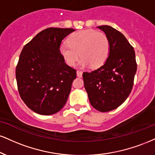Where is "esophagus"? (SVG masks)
Listing matches in <instances>:
<instances>
[{
  "mask_svg": "<svg viewBox=\"0 0 155 155\" xmlns=\"http://www.w3.org/2000/svg\"><path fill=\"white\" fill-rule=\"evenodd\" d=\"M82 71H76V75H77L78 77H81L82 76Z\"/></svg>",
  "mask_w": 155,
  "mask_h": 155,
  "instance_id": "1",
  "label": "esophagus"
}]
</instances>
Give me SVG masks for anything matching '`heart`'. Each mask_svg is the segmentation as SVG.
Masks as SVG:
<instances>
[{
	"label": "heart",
	"mask_w": 155,
	"mask_h": 155,
	"mask_svg": "<svg viewBox=\"0 0 155 155\" xmlns=\"http://www.w3.org/2000/svg\"><path fill=\"white\" fill-rule=\"evenodd\" d=\"M68 43L59 46V53L68 66H74L79 55L81 67L90 66L92 68L100 67L107 61L110 45L105 33L94 29L79 31L71 35Z\"/></svg>",
	"instance_id": "b5f03b06"
}]
</instances>
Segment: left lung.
Instances as JSON below:
<instances>
[{
    "instance_id": "1",
    "label": "left lung",
    "mask_w": 155,
    "mask_h": 155,
    "mask_svg": "<svg viewBox=\"0 0 155 155\" xmlns=\"http://www.w3.org/2000/svg\"><path fill=\"white\" fill-rule=\"evenodd\" d=\"M97 28L109 39V56L101 67L82 76L91 105L99 111L108 112L122 105L130 94L137 64L134 48L122 33L110 26Z\"/></svg>"
}]
</instances>
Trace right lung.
Listing matches in <instances>:
<instances>
[{
    "label": "right lung",
    "mask_w": 155,
    "mask_h": 155,
    "mask_svg": "<svg viewBox=\"0 0 155 155\" xmlns=\"http://www.w3.org/2000/svg\"><path fill=\"white\" fill-rule=\"evenodd\" d=\"M71 28L50 27L24 45L16 68L18 93L31 110L49 115L66 103L76 71L59 53L61 41L74 31Z\"/></svg>",
    "instance_id": "obj_1"
}]
</instances>
